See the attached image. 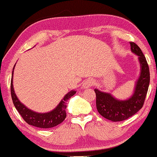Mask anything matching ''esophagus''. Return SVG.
Returning <instances> with one entry per match:
<instances>
[{
    "label": "esophagus",
    "instance_id": "obj_1",
    "mask_svg": "<svg viewBox=\"0 0 157 157\" xmlns=\"http://www.w3.org/2000/svg\"><path fill=\"white\" fill-rule=\"evenodd\" d=\"M94 83V81L93 79L88 78V79H86V81H83L82 86L83 87V88H85V89L89 88V87H91V86H93Z\"/></svg>",
    "mask_w": 157,
    "mask_h": 157
}]
</instances>
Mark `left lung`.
Listing matches in <instances>:
<instances>
[{"label":"left lung","instance_id":"left-lung-1","mask_svg":"<svg viewBox=\"0 0 157 157\" xmlns=\"http://www.w3.org/2000/svg\"><path fill=\"white\" fill-rule=\"evenodd\" d=\"M130 44L132 52L138 56L141 65V74L136 81L135 90L131 98L119 100L112 96L111 94L94 89L98 113L105 118L113 122L125 121L138 113L143 107L149 86V68L145 56L137 44L133 42Z\"/></svg>","mask_w":157,"mask_h":157}]
</instances>
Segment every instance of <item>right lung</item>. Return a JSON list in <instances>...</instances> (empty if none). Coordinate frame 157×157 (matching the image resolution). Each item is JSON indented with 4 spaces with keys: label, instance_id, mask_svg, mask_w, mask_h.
Wrapping results in <instances>:
<instances>
[{
    "label": "right lung",
    "instance_id": "obj_1",
    "mask_svg": "<svg viewBox=\"0 0 157 157\" xmlns=\"http://www.w3.org/2000/svg\"><path fill=\"white\" fill-rule=\"evenodd\" d=\"M12 71V76L11 81V94L12 100L16 109L19 112L22 118L24 121L26 122L29 125L36 128H53L55 126L59 125L62 123L66 117V102L71 97H73L76 94V91H71L67 94L65 95L63 99L60 101L58 105L52 109V111L47 113H38L34 112L31 109H28L25 105H24L19 99L16 97L15 92H14L13 86V69Z\"/></svg>",
    "mask_w": 157,
    "mask_h": 157
}]
</instances>
